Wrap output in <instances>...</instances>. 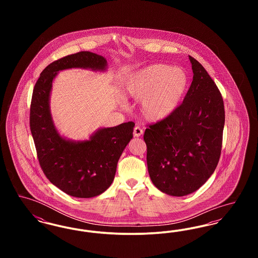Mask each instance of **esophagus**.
Returning a JSON list of instances; mask_svg holds the SVG:
<instances>
[{
	"mask_svg": "<svg viewBox=\"0 0 258 258\" xmlns=\"http://www.w3.org/2000/svg\"><path fill=\"white\" fill-rule=\"evenodd\" d=\"M142 135H143L142 128L139 125H136L135 128H134V135H135V137H139V136H141Z\"/></svg>",
	"mask_w": 258,
	"mask_h": 258,
	"instance_id": "obj_1",
	"label": "esophagus"
}]
</instances>
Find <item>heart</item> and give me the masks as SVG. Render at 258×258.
Masks as SVG:
<instances>
[{"label":"heart","mask_w":258,"mask_h":258,"mask_svg":"<svg viewBox=\"0 0 258 258\" xmlns=\"http://www.w3.org/2000/svg\"><path fill=\"white\" fill-rule=\"evenodd\" d=\"M189 86L188 74L182 68L156 63L130 74L123 81L125 98L140 101V114L149 122H160L176 111Z\"/></svg>","instance_id":"b5f03b06"}]
</instances>
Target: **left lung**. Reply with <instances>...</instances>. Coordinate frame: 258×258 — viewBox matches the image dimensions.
<instances>
[{"mask_svg": "<svg viewBox=\"0 0 258 258\" xmlns=\"http://www.w3.org/2000/svg\"><path fill=\"white\" fill-rule=\"evenodd\" d=\"M188 57L194 79L183 103L168 118L149 124L144 134L150 178L173 197L196 191L214 173L225 121L220 90L203 66Z\"/></svg>", "mask_w": 258, "mask_h": 258, "instance_id": "obj_1", "label": "left lung"}]
</instances>
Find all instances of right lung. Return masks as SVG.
I'll list each match as a JSON object with an SVG mask.
<instances>
[{"instance_id":"1","label":"right lung","mask_w":258,"mask_h":258,"mask_svg":"<svg viewBox=\"0 0 258 258\" xmlns=\"http://www.w3.org/2000/svg\"><path fill=\"white\" fill-rule=\"evenodd\" d=\"M106 60L81 51L48 64L33 91L30 128L39 165L46 178L69 196L90 198L104 192L112 184L123 149L133 138L134 122L98 130L89 140L74 142L58 134L50 114L52 82L62 70L81 68L104 71Z\"/></svg>"}]
</instances>
